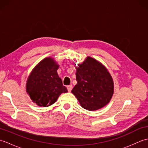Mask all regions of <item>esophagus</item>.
<instances>
[{"label": "esophagus", "instance_id": "34e87169", "mask_svg": "<svg viewBox=\"0 0 148 148\" xmlns=\"http://www.w3.org/2000/svg\"><path fill=\"white\" fill-rule=\"evenodd\" d=\"M67 90H68V91L69 92H71V90H72V84H70V85H69V86H67Z\"/></svg>", "mask_w": 148, "mask_h": 148}]
</instances>
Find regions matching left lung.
Returning <instances> with one entry per match:
<instances>
[{"instance_id": "8db88e82", "label": "left lung", "mask_w": 148, "mask_h": 148, "mask_svg": "<svg viewBox=\"0 0 148 148\" xmlns=\"http://www.w3.org/2000/svg\"><path fill=\"white\" fill-rule=\"evenodd\" d=\"M77 65V84L72 93L81 106L88 111L104 107L111 100L114 92L111 74L101 63L89 56L82 64Z\"/></svg>"}]
</instances>
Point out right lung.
Here are the masks:
<instances>
[{
    "instance_id": "obj_1",
    "label": "right lung",
    "mask_w": 148,
    "mask_h": 148,
    "mask_svg": "<svg viewBox=\"0 0 148 148\" xmlns=\"http://www.w3.org/2000/svg\"><path fill=\"white\" fill-rule=\"evenodd\" d=\"M58 67L53 58H46L31 72L27 82V92L37 105L51 106L61 93L67 92L56 72Z\"/></svg>"
}]
</instances>
